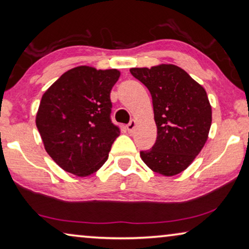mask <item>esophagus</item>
Wrapping results in <instances>:
<instances>
[{"mask_svg":"<svg viewBox=\"0 0 249 249\" xmlns=\"http://www.w3.org/2000/svg\"><path fill=\"white\" fill-rule=\"evenodd\" d=\"M136 128V121L135 120H131L129 124H127V130L129 134H131L132 131H134V129Z\"/></svg>","mask_w":249,"mask_h":249,"instance_id":"34e87169","label":"esophagus"}]
</instances>
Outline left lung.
<instances>
[{
    "mask_svg": "<svg viewBox=\"0 0 249 249\" xmlns=\"http://www.w3.org/2000/svg\"><path fill=\"white\" fill-rule=\"evenodd\" d=\"M152 95L158 136L154 146L142 151L149 169L165 177L182 172L205 145L212 107L203 86L175 64L131 68Z\"/></svg>",
    "mask_w": 249,
    "mask_h": 249,
    "instance_id": "obj_1",
    "label": "left lung"
}]
</instances>
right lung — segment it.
Here are the masks:
<instances>
[{
	"label": "right lung",
	"mask_w": 249,
	"mask_h": 249,
	"mask_svg": "<svg viewBox=\"0 0 249 249\" xmlns=\"http://www.w3.org/2000/svg\"><path fill=\"white\" fill-rule=\"evenodd\" d=\"M119 77L117 69L80 66L44 93L36 125L47 154L64 171L87 177L107 162L120 135L110 117V93Z\"/></svg>",
	"instance_id": "obj_1"
}]
</instances>
